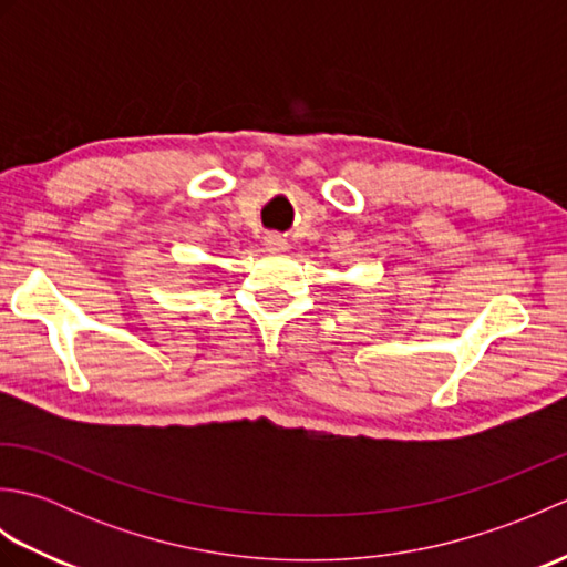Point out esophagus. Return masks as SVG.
<instances>
[{
    "instance_id": "34e87169",
    "label": "esophagus",
    "mask_w": 567,
    "mask_h": 567,
    "mask_svg": "<svg viewBox=\"0 0 567 567\" xmlns=\"http://www.w3.org/2000/svg\"><path fill=\"white\" fill-rule=\"evenodd\" d=\"M265 246H268L270 250H285L287 240L280 234H268V236H265Z\"/></svg>"
}]
</instances>
